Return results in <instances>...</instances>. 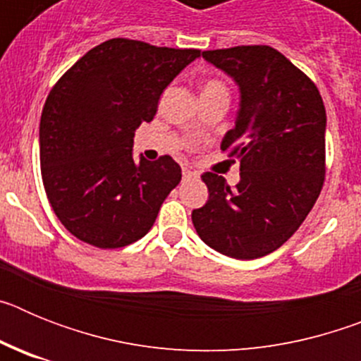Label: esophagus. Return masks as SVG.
<instances>
[{
  "mask_svg": "<svg viewBox=\"0 0 361 361\" xmlns=\"http://www.w3.org/2000/svg\"><path fill=\"white\" fill-rule=\"evenodd\" d=\"M183 175H184V178L197 177V171H193L191 168H183Z\"/></svg>",
  "mask_w": 361,
  "mask_h": 361,
  "instance_id": "1",
  "label": "esophagus"
}]
</instances>
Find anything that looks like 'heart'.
I'll use <instances>...</instances> for the list:
<instances>
[{
  "mask_svg": "<svg viewBox=\"0 0 361 361\" xmlns=\"http://www.w3.org/2000/svg\"><path fill=\"white\" fill-rule=\"evenodd\" d=\"M215 92H226L228 94V88L224 86V82L216 81V79H212V81H206L202 85V94H215ZM200 94V95H202Z\"/></svg>",
  "mask_w": 361,
  "mask_h": 361,
  "instance_id": "1",
  "label": "heart"
}]
</instances>
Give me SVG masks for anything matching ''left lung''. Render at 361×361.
<instances>
[{
    "label": "left lung",
    "instance_id": "1",
    "mask_svg": "<svg viewBox=\"0 0 361 361\" xmlns=\"http://www.w3.org/2000/svg\"><path fill=\"white\" fill-rule=\"evenodd\" d=\"M202 57L240 90L235 128L220 145L240 161V180L229 188L224 177L206 171L209 199L191 220L199 237L226 257H266L291 238L324 186V101L302 70L266 44Z\"/></svg>",
    "mask_w": 361,
    "mask_h": 361
}]
</instances>
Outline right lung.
I'll return each mask as SVG.
<instances>
[{"instance_id": "1", "label": "right lung", "mask_w": 361, "mask_h": 361, "mask_svg": "<svg viewBox=\"0 0 361 361\" xmlns=\"http://www.w3.org/2000/svg\"><path fill=\"white\" fill-rule=\"evenodd\" d=\"M197 57L200 50L117 37L88 50L50 90L39 123L41 175L73 237L116 250L152 229L183 171L170 155L133 161V135Z\"/></svg>"}]
</instances>
